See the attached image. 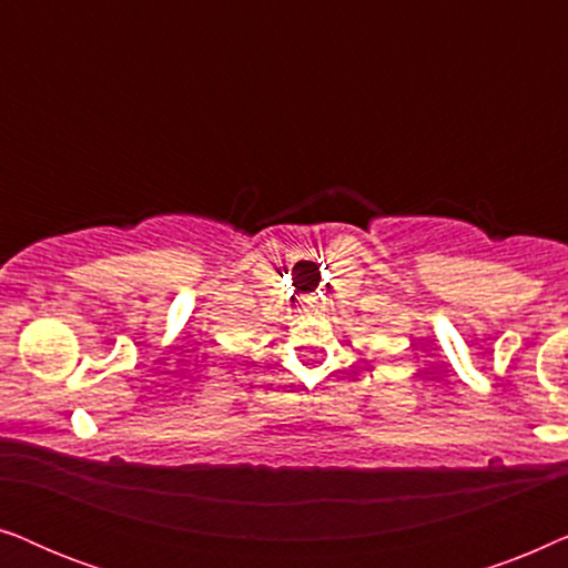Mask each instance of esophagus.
Returning <instances> with one entry per match:
<instances>
[{
    "label": "esophagus",
    "mask_w": 568,
    "mask_h": 568,
    "mask_svg": "<svg viewBox=\"0 0 568 568\" xmlns=\"http://www.w3.org/2000/svg\"><path fill=\"white\" fill-rule=\"evenodd\" d=\"M302 307H305L307 313H321L325 307L323 294H307V297H302Z\"/></svg>",
    "instance_id": "1"
}]
</instances>
